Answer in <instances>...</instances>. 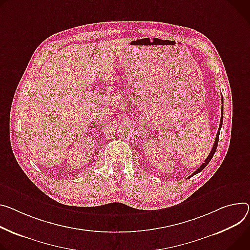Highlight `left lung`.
<instances>
[{"label": "left lung", "mask_w": 250, "mask_h": 250, "mask_svg": "<svg viewBox=\"0 0 250 250\" xmlns=\"http://www.w3.org/2000/svg\"><path fill=\"white\" fill-rule=\"evenodd\" d=\"M221 101H222V104H223V98L221 99ZM222 120H223V106H222V113H221V119H220V125H219V127H218V130H217V134H216V139H215V142H214V145H213V146H212V149H211V151H210V153L208 154V156L207 157V160L204 161V164H202L190 176H192V175H194V174H196V173H198V172H200L204 167H206L208 165V163L211 161V158H212V156L214 155V153H215V150H216V148H217V145H218V140H219V132H220V128H221V126H222ZM189 176V177H190Z\"/></svg>", "instance_id": "8db88e82"}]
</instances>
